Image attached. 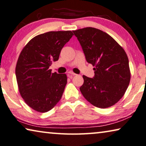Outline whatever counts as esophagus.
<instances>
[{
    "instance_id": "esophagus-1",
    "label": "esophagus",
    "mask_w": 146,
    "mask_h": 146,
    "mask_svg": "<svg viewBox=\"0 0 146 146\" xmlns=\"http://www.w3.org/2000/svg\"><path fill=\"white\" fill-rule=\"evenodd\" d=\"M76 75H77V74H76L72 72H69L68 73V76L69 78H72L74 76H76Z\"/></svg>"
}]
</instances>
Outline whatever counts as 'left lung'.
Returning <instances> with one entry per match:
<instances>
[{"mask_svg":"<svg viewBox=\"0 0 146 146\" xmlns=\"http://www.w3.org/2000/svg\"><path fill=\"white\" fill-rule=\"evenodd\" d=\"M92 64L94 78L83 76L80 88L85 98L98 108L116 104L127 90L131 80L129 59L125 50L113 37L99 29L87 27L73 31Z\"/></svg>","mask_w":146,"mask_h":146,"instance_id":"1","label":"left lung"}]
</instances>
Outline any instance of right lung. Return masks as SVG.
<instances>
[{"label": "right lung", "instance_id": "obj_1", "mask_svg": "<svg viewBox=\"0 0 146 146\" xmlns=\"http://www.w3.org/2000/svg\"><path fill=\"white\" fill-rule=\"evenodd\" d=\"M72 31L48 32L32 38L23 48L15 67L19 91L28 106L46 113L61 100L67 83L65 74L52 73L49 67L59 59Z\"/></svg>", "mask_w": 146, "mask_h": 146}]
</instances>
